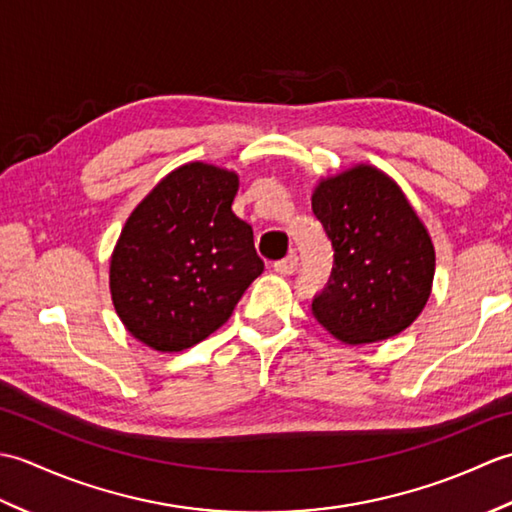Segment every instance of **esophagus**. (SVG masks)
<instances>
[{
  "label": "esophagus",
  "instance_id": "34e87169",
  "mask_svg": "<svg viewBox=\"0 0 512 512\" xmlns=\"http://www.w3.org/2000/svg\"><path fill=\"white\" fill-rule=\"evenodd\" d=\"M299 266V257L297 255H288L284 259H279V262H275V273L279 275H292Z\"/></svg>",
  "mask_w": 512,
  "mask_h": 512
}]
</instances>
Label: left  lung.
<instances>
[{"label": "left lung", "instance_id": "left-lung-1", "mask_svg": "<svg viewBox=\"0 0 512 512\" xmlns=\"http://www.w3.org/2000/svg\"><path fill=\"white\" fill-rule=\"evenodd\" d=\"M312 213L332 242V273L312 314L343 343H374L416 321L436 273L427 228L394 180L369 165L323 180Z\"/></svg>", "mask_w": 512, "mask_h": 512}]
</instances>
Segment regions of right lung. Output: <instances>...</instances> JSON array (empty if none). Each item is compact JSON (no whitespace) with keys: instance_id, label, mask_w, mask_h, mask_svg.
Segmentation results:
<instances>
[{"instance_id":"obj_1","label":"right lung","mask_w":512,"mask_h":512,"mask_svg":"<svg viewBox=\"0 0 512 512\" xmlns=\"http://www.w3.org/2000/svg\"><path fill=\"white\" fill-rule=\"evenodd\" d=\"M233 171L189 162L140 202L110 264V290L129 334L160 352L204 341L264 273L253 228L233 213Z\"/></svg>"}]
</instances>
